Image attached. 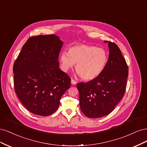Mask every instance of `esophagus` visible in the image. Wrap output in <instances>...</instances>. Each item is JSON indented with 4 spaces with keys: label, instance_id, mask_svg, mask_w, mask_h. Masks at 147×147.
<instances>
[{
    "label": "esophagus",
    "instance_id": "34e87169",
    "mask_svg": "<svg viewBox=\"0 0 147 147\" xmlns=\"http://www.w3.org/2000/svg\"><path fill=\"white\" fill-rule=\"evenodd\" d=\"M71 84H73V85H75V84H77V82L75 81L73 79H71Z\"/></svg>",
    "mask_w": 147,
    "mask_h": 147
}]
</instances>
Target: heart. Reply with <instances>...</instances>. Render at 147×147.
Masks as SVG:
<instances>
[{"label": "heart", "instance_id": "b5f03b06", "mask_svg": "<svg viewBox=\"0 0 147 147\" xmlns=\"http://www.w3.org/2000/svg\"><path fill=\"white\" fill-rule=\"evenodd\" d=\"M61 69L67 72L76 65V70L84 80L97 77L105 69L108 54L105 49L85 44L70 47L69 52L64 51L59 56Z\"/></svg>", "mask_w": 147, "mask_h": 147}]
</instances>
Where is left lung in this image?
I'll return each instance as SVG.
<instances>
[{"label":"left lung","mask_w":147,"mask_h":147,"mask_svg":"<svg viewBox=\"0 0 147 147\" xmlns=\"http://www.w3.org/2000/svg\"><path fill=\"white\" fill-rule=\"evenodd\" d=\"M108 43L109 59L98 77L86 83H78L80 107L84 115L90 118L104 117L110 113L123 97L128 77V67L116 44Z\"/></svg>","instance_id":"1"}]
</instances>
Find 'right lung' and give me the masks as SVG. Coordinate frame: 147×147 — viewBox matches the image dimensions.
<instances>
[{
  "label": "right lung",
  "instance_id": "right-lung-1",
  "mask_svg": "<svg viewBox=\"0 0 147 147\" xmlns=\"http://www.w3.org/2000/svg\"><path fill=\"white\" fill-rule=\"evenodd\" d=\"M63 43L55 35L30 37L13 65L16 94L34 114L49 116L55 113L70 86V77L59 66Z\"/></svg>",
  "mask_w": 147,
  "mask_h": 147
}]
</instances>
